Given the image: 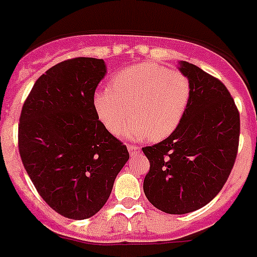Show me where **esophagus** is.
I'll use <instances>...</instances> for the list:
<instances>
[{
	"mask_svg": "<svg viewBox=\"0 0 257 257\" xmlns=\"http://www.w3.org/2000/svg\"><path fill=\"white\" fill-rule=\"evenodd\" d=\"M128 151L131 156H138L141 153V147L136 145H128Z\"/></svg>",
	"mask_w": 257,
	"mask_h": 257,
	"instance_id": "1",
	"label": "esophagus"
}]
</instances>
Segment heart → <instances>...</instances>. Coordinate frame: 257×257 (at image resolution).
Masks as SVG:
<instances>
[{"instance_id": "heart-1", "label": "heart", "mask_w": 257, "mask_h": 257, "mask_svg": "<svg viewBox=\"0 0 257 257\" xmlns=\"http://www.w3.org/2000/svg\"><path fill=\"white\" fill-rule=\"evenodd\" d=\"M191 82L184 72L153 62L133 64L111 78L110 87L95 91L93 109L105 128L117 133L131 112L123 134L131 140L161 141L185 116Z\"/></svg>"}]
</instances>
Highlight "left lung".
Instances as JSON below:
<instances>
[{"label":"left lung","instance_id":"obj_1","mask_svg":"<svg viewBox=\"0 0 257 257\" xmlns=\"http://www.w3.org/2000/svg\"><path fill=\"white\" fill-rule=\"evenodd\" d=\"M180 66L191 82L185 116L166 140L142 148L150 161L143 190L169 214L200 209L222 190L239 142V112L226 86L194 64Z\"/></svg>","mask_w":257,"mask_h":257}]
</instances>
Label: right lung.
<instances>
[{
  "instance_id": "1",
  "label": "right lung",
  "mask_w": 257,
  "mask_h": 257,
  "mask_svg": "<svg viewBox=\"0 0 257 257\" xmlns=\"http://www.w3.org/2000/svg\"><path fill=\"white\" fill-rule=\"evenodd\" d=\"M105 72L102 59L61 62L38 78L21 109L18 138L24 167L43 200L69 219L99 212L129 160L126 146L93 109Z\"/></svg>"
}]
</instances>
